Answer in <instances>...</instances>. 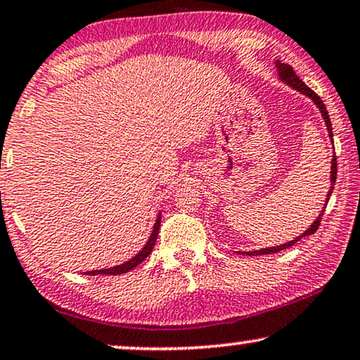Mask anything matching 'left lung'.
Wrapping results in <instances>:
<instances>
[{"instance_id": "obj_1", "label": "left lung", "mask_w": 360, "mask_h": 360, "mask_svg": "<svg viewBox=\"0 0 360 360\" xmlns=\"http://www.w3.org/2000/svg\"><path fill=\"white\" fill-rule=\"evenodd\" d=\"M275 65H276V72H278V79H280L281 82L286 84V85H290L291 89L296 90V92H301L303 95H306V97H309L311 100H313L316 107L319 108L321 115H323V120H324V123H326V128H328V135H329L330 140H333V124H330L329 113H328V110H326V105L323 103V100H321V98L318 97V94H314L313 90H311V89L308 87V85H306V84L303 82V80H301L300 77L295 74L293 67H291L290 64H285V62L276 60V62H275ZM336 176H338V161H336V153H334V155H333V160H330V186H329L328 194H326L324 207L321 209V212L318 214V217L314 219V222L311 224L309 227L306 229L303 233H300V236H298V237H295L293 240H288V242H285V243H280V245H275V247H266V248H260V250L237 252V253H245V255H252V257H255V255H268V253H276V252L285 250V248H290L291 245H295L296 242L301 240V238H303V237L313 236V233H314L316 230H318V227H319L321 217H323V214H324V210H326V205H328L330 194H333L334 183H336Z\"/></svg>"}]
</instances>
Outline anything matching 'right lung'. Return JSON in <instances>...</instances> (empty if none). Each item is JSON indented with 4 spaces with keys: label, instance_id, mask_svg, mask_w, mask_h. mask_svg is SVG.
<instances>
[{
    "label": "right lung",
    "instance_id": "1",
    "mask_svg": "<svg viewBox=\"0 0 360 360\" xmlns=\"http://www.w3.org/2000/svg\"><path fill=\"white\" fill-rule=\"evenodd\" d=\"M160 225H161V212L158 214L156 222H155V225H153V230H151L150 237H148L145 247H143L141 250L138 252L135 257H131L130 260L120 263V265L110 266V268H102V270H90V271H85V275H122V273H128L130 270H133V268L140 265V263H141L143 260H145V258L151 253L153 247H155V243H156L158 230H160Z\"/></svg>",
    "mask_w": 360,
    "mask_h": 360
}]
</instances>
